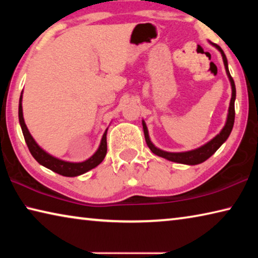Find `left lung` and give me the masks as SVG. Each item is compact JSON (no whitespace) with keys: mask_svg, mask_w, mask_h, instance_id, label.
Instances as JSON below:
<instances>
[{"mask_svg":"<svg viewBox=\"0 0 258 258\" xmlns=\"http://www.w3.org/2000/svg\"><path fill=\"white\" fill-rule=\"evenodd\" d=\"M209 43H211L213 46H215L216 49L221 52L222 58H223L226 75H228V77H229L231 89H232V95H231L230 106H229V110H228V117H226L225 125H224V127L221 130V132L218 133L215 138H213L211 141L205 143L204 146L197 148V149L189 150V151H183V152H169V151H165V150L159 149V148H157L154 145V143L151 142L150 137H149V132H148V127L146 125V121L142 119L143 132H145L147 146L150 148V150L154 152L155 155L159 156V157H163V158L167 159L169 161H174V163L184 164V165H198V164L204 163V161L207 160L212 155L215 154L218 148H220L226 141V140H228L231 131H232V127H233V124H234V101H235L234 81L230 75L229 67H228V59H226L223 50H222L217 44H214V43H212V42H209Z\"/></svg>","mask_w":258,"mask_h":258,"instance_id":"obj_1","label":"left lung"}]
</instances>
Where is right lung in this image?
<instances>
[{
    "mask_svg": "<svg viewBox=\"0 0 258 258\" xmlns=\"http://www.w3.org/2000/svg\"><path fill=\"white\" fill-rule=\"evenodd\" d=\"M19 123L21 131H23L25 141L27 143V147L30 151V154L34 157L38 164H41L44 167L51 169L54 173H58L62 176H68V177H74L82 175L86 172L91 171V169L97 167L99 164L102 163L107 154V131H104L102 135L101 142H100V146L97 149V151L90 157L89 159L84 161H81V163H73V161H67L56 158V157L50 155L49 152H46L43 148L37 145V142L35 141L32 134L29 133L27 126L25 124L24 119V113H23V92H21L20 99H19Z\"/></svg>",
    "mask_w": 258,
    "mask_h": 258,
    "instance_id": "add662e5",
    "label": "right lung"
}]
</instances>
